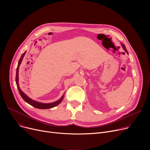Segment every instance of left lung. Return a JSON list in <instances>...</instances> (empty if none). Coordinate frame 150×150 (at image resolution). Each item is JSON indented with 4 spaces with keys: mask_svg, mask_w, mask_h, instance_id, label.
I'll return each mask as SVG.
<instances>
[{
    "mask_svg": "<svg viewBox=\"0 0 150 150\" xmlns=\"http://www.w3.org/2000/svg\"><path fill=\"white\" fill-rule=\"evenodd\" d=\"M122 47H123V49H124V50L127 52L128 54V51H127V49H126V47H125V45H124V44H122Z\"/></svg>",
    "mask_w": 150,
    "mask_h": 150,
    "instance_id": "left-lung-1",
    "label": "left lung"
}]
</instances>
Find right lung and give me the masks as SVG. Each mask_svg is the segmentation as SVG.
Segmentation results:
<instances>
[{
  "label": "right lung",
  "instance_id": "1",
  "mask_svg": "<svg viewBox=\"0 0 150 150\" xmlns=\"http://www.w3.org/2000/svg\"><path fill=\"white\" fill-rule=\"evenodd\" d=\"M26 53V51L22 53L21 57L20 58L19 60V62H18V67L16 69V85H17V88L18 89V91H19V92L20 93L21 96L22 97V98H23V100H24L25 102H27V103H28L29 105H31L32 106L36 108H38V109H50V108H52L54 106H56L57 105H58L62 101V99L64 98V95L62 96V97L59 99L58 100V101H54V102H53V103H40V102H38L36 101H35V100H33L32 99H31L30 98H29L25 93H23L21 89H20L19 88V83H18V80H19V75H18V73H19V66L21 64V63L23 59V57H24V55Z\"/></svg>",
  "mask_w": 150,
  "mask_h": 150
}]
</instances>
